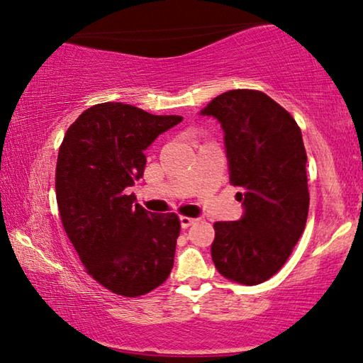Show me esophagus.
<instances>
[{
	"instance_id": "1",
	"label": "esophagus",
	"mask_w": 363,
	"mask_h": 363,
	"mask_svg": "<svg viewBox=\"0 0 363 363\" xmlns=\"http://www.w3.org/2000/svg\"><path fill=\"white\" fill-rule=\"evenodd\" d=\"M196 222H197V218L181 216V227H182V228H189V227L192 225V223H196Z\"/></svg>"
}]
</instances>
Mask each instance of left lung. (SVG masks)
Wrapping results in <instances>:
<instances>
[{
  "label": "left lung",
  "mask_w": 363,
  "mask_h": 363,
  "mask_svg": "<svg viewBox=\"0 0 363 363\" xmlns=\"http://www.w3.org/2000/svg\"><path fill=\"white\" fill-rule=\"evenodd\" d=\"M201 115L220 121L230 184L243 189V217L213 223V264L230 281L259 284L283 268L308 220L303 135L289 111L259 90H228Z\"/></svg>",
  "instance_id": "8db88e82"
}]
</instances>
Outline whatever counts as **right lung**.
Instances as JSON below:
<instances>
[{
	"instance_id": "right-lung-1",
	"label": "right lung",
	"mask_w": 363,
	"mask_h": 363,
	"mask_svg": "<svg viewBox=\"0 0 363 363\" xmlns=\"http://www.w3.org/2000/svg\"><path fill=\"white\" fill-rule=\"evenodd\" d=\"M181 121L106 101L86 108L59 147L55 196L64 230L85 272L115 294L150 293L174 264L179 217L146 212L126 187L143 177L146 147Z\"/></svg>"
}]
</instances>
